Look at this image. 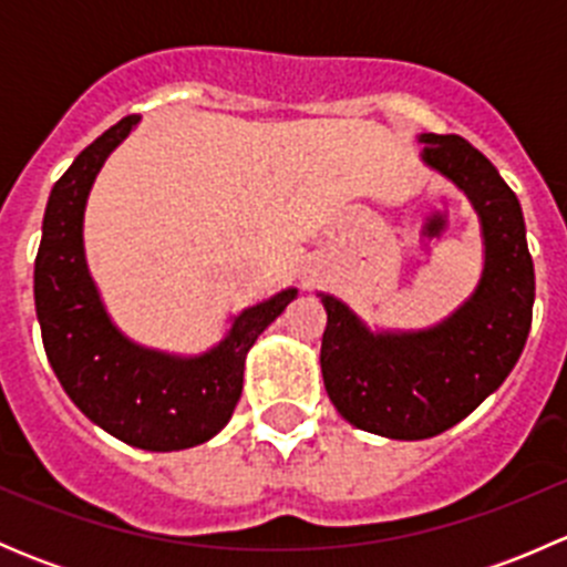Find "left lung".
Segmentation results:
<instances>
[{
    "label": "left lung",
    "mask_w": 567,
    "mask_h": 567,
    "mask_svg": "<svg viewBox=\"0 0 567 567\" xmlns=\"http://www.w3.org/2000/svg\"><path fill=\"white\" fill-rule=\"evenodd\" d=\"M427 167L468 194L483 221L485 268L472 299L427 331L373 334L340 299L320 293V373L351 425L386 439H431L458 425L511 375L527 346L535 266L513 188L458 134H422Z\"/></svg>",
    "instance_id": "1"
}]
</instances>
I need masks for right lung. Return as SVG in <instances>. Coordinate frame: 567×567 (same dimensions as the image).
<instances>
[{"instance_id": "right-lung-1", "label": "right lung", "mask_w": 567, "mask_h": 567, "mask_svg": "<svg viewBox=\"0 0 567 567\" xmlns=\"http://www.w3.org/2000/svg\"><path fill=\"white\" fill-rule=\"evenodd\" d=\"M136 123L131 114L104 131L51 188L35 257V310L45 357L68 398L120 442L173 453L208 442L230 422L249 348L296 299V288L244 310L219 346L194 359L147 351L114 329L84 260L82 219L95 175Z\"/></svg>"}]
</instances>
